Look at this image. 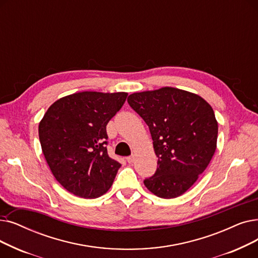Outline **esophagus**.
<instances>
[{
    "instance_id": "esophagus-1",
    "label": "esophagus",
    "mask_w": 258,
    "mask_h": 258,
    "mask_svg": "<svg viewBox=\"0 0 258 258\" xmlns=\"http://www.w3.org/2000/svg\"><path fill=\"white\" fill-rule=\"evenodd\" d=\"M134 159H135V158H134V156H128L127 158H126V161H127L128 163H133V162H134Z\"/></svg>"
}]
</instances>
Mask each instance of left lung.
<instances>
[{
  "mask_svg": "<svg viewBox=\"0 0 258 258\" xmlns=\"http://www.w3.org/2000/svg\"><path fill=\"white\" fill-rule=\"evenodd\" d=\"M127 102L148 124L158 158L155 174L144 179V185L160 198L182 195L215 153L214 110L200 96L174 87L134 93Z\"/></svg>",
  "mask_w": 258,
  "mask_h": 258,
  "instance_id": "obj_1",
  "label": "left lung"
}]
</instances>
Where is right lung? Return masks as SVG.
Here are the masks:
<instances>
[{
    "instance_id": "right-lung-1",
    "label": "right lung",
    "mask_w": 258,
    "mask_h": 258,
    "mask_svg": "<svg viewBox=\"0 0 258 258\" xmlns=\"http://www.w3.org/2000/svg\"><path fill=\"white\" fill-rule=\"evenodd\" d=\"M127 93L81 92L52 103L39 124L44 157L70 193L98 198L114 182L121 164L107 154L106 125Z\"/></svg>"
}]
</instances>
